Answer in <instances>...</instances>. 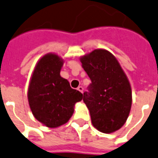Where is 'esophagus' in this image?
<instances>
[{
  "label": "esophagus",
  "instance_id": "obj_1",
  "mask_svg": "<svg viewBox=\"0 0 158 158\" xmlns=\"http://www.w3.org/2000/svg\"><path fill=\"white\" fill-rule=\"evenodd\" d=\"M77 89H78L79 92H81V93H83V91H84V88H83L82 86H79V87L77 88Z\"/></svg>",
  "mask_w": 158,
  "mask_h": 158
}]
</instances>
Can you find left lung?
<instances>
[{
	"instance_id": "1",
	"label": "left lung",
	"mask_w": 158,
	"mask_h": 158,
	"mask_svg": "<svg viewBox=\"0 0 158 158\" xmlns=\"http://www.w3.org/2000/svg\"><path fill=\"white\" fill-rule=\"evenodd\" d=\"M80 62L91 80L83 98L91 122L101 132H115L126 123L131 108L128 78L116 58L106 49L93 50L80 57Z\"/></svg>"
}]
</instances>
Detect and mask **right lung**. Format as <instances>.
Masks as SVG:
<instances>
[{"instance_id":"add662e5","label":"right lung","mask_w":158,"mask_h":158,"mask_svg":"<svg viewBox=\"0 0 158 158\" xmlns=\"http://www.w3.org/2000/svg\"><path fill=\"white\" fill-rule=\"evenodd\" d=\"M64 62L56 53H47L37 61L29 82L27 99L31 113L49 128L67 123L75 104L83 99V94L60 75Z\"/></svg>"}]
</instances>
